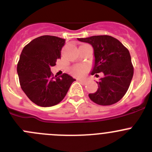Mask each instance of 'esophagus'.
Wrapping results in <instances>:
<instances>
[{"mask_svg":"<svg viewBox=\"0 0 152 152\" xmlns=\"http://www.w3.org/2000/svg\"><path fill=\"white\" fill-rule=\"evenodd\" d=\"M79 81L81 82V83L83 84V85H85L86 82H86V80H84V79H79Z\"/></svg>","mask_w":152,"mask_h":152,"instance_id":"34e87169","label":"esophagus"}]
</instances>
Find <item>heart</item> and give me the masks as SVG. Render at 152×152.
I'll list each match as a JSON object with an SVG mask.
<instances>
[{
    "label": "heart",
    "instance_id": "heart-1",
    "mask_svg": "<svg viewBox=\"0 0 152 152\" xmlns=\"http://www.w3.org/2000/svg\"><path fill=\"white\" fill-rule=\"evenodd\" d=\"M88 70V67L85 65H78L72 69V72L76 76H84Z\"/></svg>",
    "mask_w": 152,
    "mask_h": 152
}]
</instances>
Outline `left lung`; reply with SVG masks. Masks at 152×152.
I'll list each match as a JSON object with an SVG mask.
<instances>
[{
  "label": "left lung",
  "instance_id": "obj_1",
  "mask_svg": "<svg viewBox=\"0 0 152 152\" xmlns=\"http://www.w3.org/2000/svg\"><path fill=\"white\" fill-rule=\"evenodd\" d=\"M89 43L93 48L94 63L91 74L102 72L97 91L90 93V99L99 105L115 104L128 90L133 77L134 69L128 49L119 40L108 35L77 38ZM98 75L96 74V76Z\"/></svg>",
  "mask_w": 152,
  "mask_h": 152
}]
</instances>
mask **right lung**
Instances as JSON below:
<instances>
[{
  "label": "right lung",
  "mask_w": 152,
  "mask_h": 152,
  "mask_svg": "<svg viewBox=\"0 0 152 152\" xmlns=\"http://www.w3.org/2000/svg\"><path fill=\"white\" fill-rule=\"evenodd\" d=\"M65 39L45 35L31 41L21 52L17 71L23 91L35 104L42 107L59 104L76 79L67 73L53 76L50 67L61 58Z\"/></svg>",
  "instance_id": "right-lung-1"
}]
</instances>
